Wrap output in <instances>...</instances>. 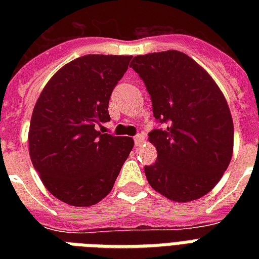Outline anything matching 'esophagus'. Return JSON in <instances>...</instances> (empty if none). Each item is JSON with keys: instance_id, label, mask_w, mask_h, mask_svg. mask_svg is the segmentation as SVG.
<instances>
[{"instance_id": "34e87169", "label": "esophagus", "mask_w": 259, "mask_h": 259, "mask_svg": "<svg viewBox=\"0 0 259 259\" xmlns=\"http://www.w3.org/2000/svg\"><path fill=\"white\" fill-rule=\"evenodd\" d=\"M144 141H145V136L144 134H137L136 137H134V145L136 146H140L141 144H144Z\"/></svg>"}]
</instances>
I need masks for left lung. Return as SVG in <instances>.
Returning <instances> with one entry per match:
<instances>
[{
  "mask_svg": "<svg viewBox=\"0 0 259 259\" xmlns=\"http://www.w3.org/2000/svg\"><path fill=\"white\" fill-rule=\"evenodd\" d=\"M154 118L166 127L149 133L157 160L145 166L150 187L173 201L204 196L219 183L234 149V123L225 95L188 55L165 51L134 56Z\"/></svg>",
  "mask_w": 259,
  "mask_h": 259,
  "instance_id": "8db88e82",
  "label": "left lung"
}]
</instances>
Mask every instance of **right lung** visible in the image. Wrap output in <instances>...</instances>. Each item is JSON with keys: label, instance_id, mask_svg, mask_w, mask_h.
Listing matches in <instances>:
<instances>
[{"label": "right lung", "instance_id": "obj_1", "mask_svg": "<svg viewBox=\"0 0 259 259\" xmlns=\"http://www.w3.org/2000/svg\"><path fill=\"white\" fill-rule=\"evenodd\" d=\"M130 59H75L48 80L34 105L28 134L30 160L46 188L67 204L90 207L107 196L133 149V138L97 129L110 121V95Z\"/></svg>", "mask_w": 259, "mask_h": 259}]
</instances>
